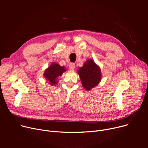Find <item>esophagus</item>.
I'll return each mask as SVG.
<instances>
[{
	"instance_id": "esophagus-1",
	"label": "esophagus",
	"mask_w": 148,
	"mask_h": 148,
	"mask_svg": "<svg viewBox=\"0 0 148 148\" xmlns=\"http://www.w3.org/2000/svg\"><path fill=\"white\" fill-rule=\"evenodd\" d=\"M75 64H74V63H71L69 64V69H71V70H74V68H75Z\"/></svg>"
}]
</instances>
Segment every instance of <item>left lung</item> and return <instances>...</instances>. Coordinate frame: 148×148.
<instances>
[{
  "label": "left lung",
  "mask_w": 148,
  "mask_h": 148,
  "mask_svg": "<svg viewBox=\"0 0 148 148\" xmlns=\"http://www.w3.org/2000/svg\"><path fill=\"white\" fill-rule=\"evenodd\" d=\"M77 73L83 87L86 90H90L98 86L102 79L100 67L92 59H87L83 66L77 70Z\"/></svg>",
  "instance_id": "obj_1"
}]
</instances>
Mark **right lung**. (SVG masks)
<instances>
[{
    "label": "right lung",
    "mask_w": 148,
    "mask_h": 148,
    "mask_svg": "<svg viewBox=\"0 0 148 148\" xmlns=\"http://www.w3.org/2000/svg\"><path fill=\"white\" fill-rule=\"evenodd\" d=\"M66 71V69L65 66H60L56 62H52L50 65L45 69L44 77L51 86H55L58 83V77Z\"/></svg>",
    "instance_id": "obj_1"
}]
</instances>
